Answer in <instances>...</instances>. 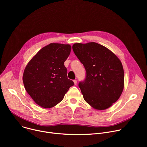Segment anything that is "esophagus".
Listing matches in <instances>:
<instances>
[{
    "mask_svg": "<svg viewBox=\"0 0 147 147\" xmlns=\"http://www.w3.org/2000/svg\"><path fill=\"white\" fill-rule=\"evenodd\" d=\"M74 84H75V85H76V84H77V81H76V80H74Z\"/></svg>",
    "mask_w": 147,
    "mask_h": 147,
    "instance_id": "esophagus-1",
    "label": "esophagus"
}]
</instances>
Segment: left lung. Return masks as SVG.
<instances>
[{"label": "left lung", "mask_w": 147, "mask_h": 147, "mask_svg": "<svg viewBox=\"0 0 147 147\" xmlns=\"http://www.w3.org/2000/svg\"><path fill=\"white\" fill-rule=\"evenodd\" d=\"M72 49L86 70L85 80L79 83L84 100L96 109L109 108L123 89L121 61L109 49L95 42L76 43Z\"/></svg>", "instance_id": "8db88e82"}]
</instances>
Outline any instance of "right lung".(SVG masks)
Wrapping results in <instances>:
<instances>
[{
  "mask_svg": "<svg viewBox=\"0 0 147 147\" xmlns=\"http://www.w3.org/2000/svg\"><path fill=\"white\" fill-rule=\"evenodd\" d=\"M71 51L70 45L50 43L42 48L27 64L23 75L26 92L44 108L55 107L74 85L64 65Z\"/></svg>",
  "mask_w": 147,
  "mask_h": 147,
  "instance_id": "obj_1",
  "label": "right lung"
}]
</instances>
